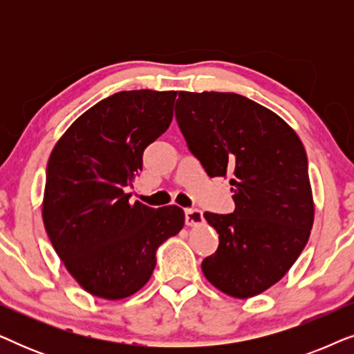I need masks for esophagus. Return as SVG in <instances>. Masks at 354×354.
Returning a JSON list of instances; mask_svg holds the SVG:
<instances>
[{
    "label": "esophagus",
    "mask_w": 354,
    "mask_h": 354,
    "mask_svg": "<svg viewBox=\"0 0 354 354\" xmlns=\"http://www.w3.org/2000/svg\"><path fill=\"white\" fill-rule=\"evenodd\" d=\"M203 219V212L196 207H187L185 209V222L187 225H200Z\"/></svg>",
    "instance_id": "1"
}]
</instances>
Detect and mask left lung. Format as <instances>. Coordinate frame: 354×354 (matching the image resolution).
Listing matches in <instances>:
<instances>
[{
    "label": "left lung",
    "mask_w": 354,
    "mask_h": 354,
    "mask_svg": "<svg viewBox=\"0 0 354 354\" xmlns=\"http://www.w3.org/2000/svg\"><path fill=\"white\" fill-rule=\"evenodd\" d=\"M176 119L207 176H230L234 192V212H205L219 246L203 259V274L230 297H254L287 274L311 234L301 140L272 111L236 93L180 91Z\"/></svg>",
    "instance_id": "obj_1"
}]
</instances>
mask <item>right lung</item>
Here are the masks:
<instances>
[{"label": "right lung", "mask_w": 354, "mask_h": 354, "mask_svg": "<svg viewBox=\"0 0 354 354\" xmlns=\"http://www.w3.org/2000/svg\"><path fill=\"white\" fill-rule=\"evenodd\" d=\"M177 91H119L85 111L46 167L43 222L67 270L86 292L122 299L151 277L158 246L180 232L178 206L129 203L143 151L172 122Z\"/></svg>", "instance_id": "obj_1"}]
</instances>
